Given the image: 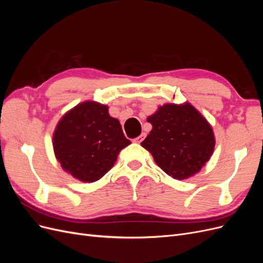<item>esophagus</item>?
I'll return each mask as SVG.
<instances>
[{"label": "esophagus", "mask_w": 263, "mask_h": 263, "mask_svg": "<svg viewBox=\"0 0 263 263\" xmlns=\"http://www.w3.org/2000/svg\"><path fill=\"white\" fill-rule=\"evenodd\" d=\"M145 137H146V134H141L139 137L135 138V139H134V141H135V142H137V144H140V142L145 139Z\"/></svg>", "instance_id": "1"}]
</instances>
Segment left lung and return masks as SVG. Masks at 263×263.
<instances>
[{
  "mask_svg": "<svg viewBox=\"0 0 263 263\" xmlns=\"http://www.w3.org/2000/svg\"><path fill=\"white\" fill-rule=\"evenodd\" d=\"M147 122L153 129L141 146L168 176L176 180L189 179L210 160L215 148L213 128L190 103L159 106Z\"/></svg>",
  "mask_w": 263,
  "mask_h": 263,
  "instance_id": "1",
  "label": "left lung"
}]
</instances>
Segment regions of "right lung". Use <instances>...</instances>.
<instances>
[{
	"instance_id": "obj_1",
	"label": "right lung",
	"mask_w": 263,
	"mask_h": 263,
	"mask_svg": "<svg viewBox=\"0 0 263 263\" xmlns=\"http://www.w3.org/2000/svg\"><path fill=\"white\" fill-rule=\"evenodd\" d=\"M108 106L85 101L63 115L52 135L55 159L74 179L92 183L112 168L121 150L130 145Z\"/></svg>"
}]
</instances>
